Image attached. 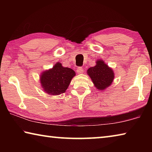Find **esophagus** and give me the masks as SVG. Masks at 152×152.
I'll return each instance as SVG.
<instances>
[{
    "mask_svg": "<svg viewBox=\"0 0 152 152\" xmlns=\"http://www.w3.org/2000/svg\"><path fill=\"white\" fill-rule=\"evenodd\" d=\"M76 72L78 74L83 73V68H82V67H78V68L76 69Z\"/></svg>",
    "mask_w": 152,
    "mask_h": 152,
    "instance_id": "obj_1",
    "label": "esophagus"
}]
</instances>
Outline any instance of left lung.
Here are the masks:
<instances>
[{"instance_id":"8db88e82","label":"left lung","mask_w":152,"mask_h":152,"mask_svg":"<svg viewBox=\"0 0 152 152\" xmlns=\"http://www.w3.org/2000/svg\"><path fill=\"white\" fill-rule=\"evenodd\" d=\"M87 72L95 87L101 91L109 87L114 79V72L113 70L102 60H98L96 65L90 68Z\"/></svg>"}]
</instances>
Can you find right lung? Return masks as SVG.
<instances>
[{
  "mask_svg": "<svg viewBox=\"0 0 152 152\" xmlns=\"http://www.w3.org/2000/svg\"><path fill=\"white\" fill-rule=\"evenodd\" d=\"M75 75L73 70L64 68L58 62L53 68L42 73L40 82L45 92L49 94L58 95L66 92L72 78Z\"/></svg>",
  "mask_w": 152,
  "mask_h": 152,
  "instance_id": "add662e5",
  "label": "right lung"
}]
</instances>
